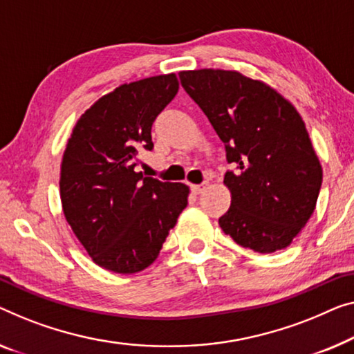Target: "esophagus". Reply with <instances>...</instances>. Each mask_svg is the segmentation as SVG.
<instances>
[{"mask_svg":"<svg viewBox=\"0 0 354 354\" xmlns=\"http://www.w3.org/2000/svg\"><path fill=\"white\" fill-rule=\"evenodd\" d=\"M207 187H208V183H207V181L202 183V184H194V186H192V192L198 195V194H202Z\"/></svg>","mask_w":354,"mask_h":354,"instance_id":"obj_1","label":"esophagus"}]
</instances>
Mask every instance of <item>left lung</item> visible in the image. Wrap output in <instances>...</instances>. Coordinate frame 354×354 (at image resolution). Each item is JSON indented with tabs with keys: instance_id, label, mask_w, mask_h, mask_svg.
I'll return each mask as SVG.
<instances>
[{
	"instance_id": "1",
	"label": "left lung",
	"mask_w": 354,
	"mask_h": 354,
	"mask_svg": "<svg viewBox=\"0 0 354 354\" xmlns=\"http://www.w3.org/2000/svg\"><path fill=\"white\" fill-rule=\"evenodd\" d=\"M181 86L225 145L236 167L224 184L232 202L219 225L262 254L291 245L313 214L323 168L300 114L266 82L229 70L179 73Z\"/></svg>"
}]
</instances>
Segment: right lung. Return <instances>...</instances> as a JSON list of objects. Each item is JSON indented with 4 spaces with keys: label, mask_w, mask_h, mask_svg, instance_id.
I'll return each instance as SVG.
<instances>
[{
    "label": "right lung",
    "mask_w": 354,
    "mask_h": 354,
    "mask_svg": "<svg viewBox=\"0 0 354 354\" xmlns=\"http://www.w3.org/2000/svg\"><path fill=\"white\" fill-rule=\"evenodd\" d=\"M175 73L122 84L95 102L73 129L60 167L63 214L97 266L136 273L157 259L187 207L189 187L136 171L140 149L175 98Z\"/></svg>",
    "instance_id": "1"
}]
</instances>
